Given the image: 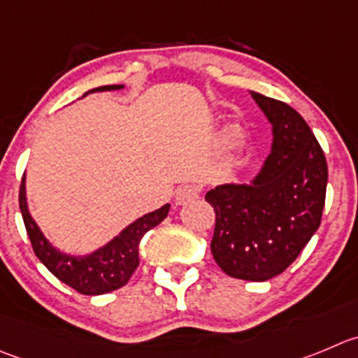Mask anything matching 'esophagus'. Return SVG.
Here are the masks:
<instances>
[{
  "mask_svg": "<svg viewBox=\"0 0 358 358\" xmlns=\"http://www.w3.org/2000/svg\"><path fill=\"white\" fill-rule=\"evenodd\" d=\"M200 196V189L195 185H182L176 192V203L177 206H186Z\"/></svg>",
  "mask_w": 358,
  "mask_h": 358,
  "instance_id": "34e87169",
  "label": "esophagus"
}]
</instances>
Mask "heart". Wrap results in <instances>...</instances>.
<instances>
[{"instance_id":"obj_1","label":"heart","mask_w":358,"mask_h":358,"mask_svg":"<svg viewBox=\"0 0 358 358\" xmlns=\"http://www.w3.org/2000/svg\"><path fill=\"white\" fill-rule=\"evenodd\" d=\"M227 137H228V141H232V138L236 137V131L230 130V131H228V134H227Z\"/></svg>"}]
</instances>
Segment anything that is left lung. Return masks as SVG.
I'll return each instance as SVG.
<instances>
[{"label":"left lung","mask_w":358,"mask_h":358,"mask_svg":"<svg viewBox=\"0 0 358 358\" xmlns=\"http://www.w3.org/2000/svg\"><path fill=\"white\" fill-rule=\"evenodd\" d=\"M251 96L272 124V149L251 185L207 192L216 223L210 251L224 274L267 281L301 255L318 230L327 192V159L308 122L274 98Z\"/></svg>","instance_id":"obj_1"}]
</instances>
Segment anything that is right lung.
<instances>
[{"instance_id": "1", "label": "right lung", "mask_w": 358, "mask_h": 358, "mask_svg": "<svg viewBox=\"0 0 358 358\" xmlns=\"http://www.w3.org/2000/svg\"><path fill=\"white\" fill-rule=\"evenodd\" d=\"M121 87L122 86H101L87 91L86 94L94 93V91L121 90ZM19 207L20 213H22L24 224H26V232H28L33 251L38 257V260L59 281L84 295L108 294V292L124 287L130 281L135 268L138 267V244H141L142 237L151 228L162 223L170 209V206L166 203L162 209L138 217L137 221L128 224L110 243L105 244L94 253L87 255V257H70V255L57 251L40 232L38 224L31 217L28 203H26L24 177L19 189Z\"/></svg>"}]
</instances>
